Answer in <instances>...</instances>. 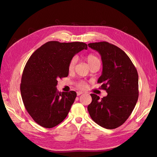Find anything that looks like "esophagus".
<instances>
[{
  "instance_id": "1",
  "label": "esophagus",
  "mask_w": 157,
  "mask_h": 157,
  "mask_svg": "<svg viewBox=\"0 0 157 157\" xmlns=\"http://www.w3.org/2000/svg\"><path fill=\"white\" fill-rule=\"evenodd\" d=\"M83 93H84V92H82V91H78V92H77V96H80V95L82 94Z\"/></svg>"
}]
</instances>
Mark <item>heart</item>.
<instances>
[{"instance_id": "obj_1", "label": "heart", "mask_w": 157, "mask_h": 157, "mask_svg": "<svg viewBox=\"0 0 157 157\" xmlns=\"http://www.w3.org/2000/svg\"><path fill=\"white\" fill-rule=\"evenodd\" d=\"M86 59L87 60L88 63L90 65V67H91L92 65L94 64L100 63V60H99V59L98 58V57L94 54H88V56H86ZM76 62H77V58H76L75 57H74V58H73L69 61V66H68L69 71L73 70ZM77 86L80 88H84L86 86V84L84 81H83V80H80V81L78 82Z\"/></svg>"}]
</instances>
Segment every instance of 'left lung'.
<instances>
[{
	"label": "left lung",
	"instance_id": "obj_1",
	"mask_svg": "<svg viewBox=\"0 0 157 157\" xmlns=\"http://www.w3.org/2000/svg\"><path fill=\"white\" fill-rule=\"evenodd\" d=\"M88 46L101 55L103 71L98 83L107 96L100 99L91 94L88 106L92 119L100 126L114 129L124 124L134 110L139 96L138 74L125 52L107 42Z\"/></svg>",
	"mask_w": 157,
	"mask_h": 157
}]
</instances>
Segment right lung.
Instances as JSON below:
<instances>
[{"instance_id": "obj_1", "label": "right lung", "mask_w": 157, "mask_h": 157, "mask_svg": "<svg viewBox=\"0 0 157 157\" xmlns=\"http://www.w3.org/2000/svg\"><path fill=\"white\" fill-rule=\"evenodd\" d=\"M84 42L50 41L38 48L23 69L20 91L27 111L38 124L51 128L67 116L77 97L75 91L61 92L58 79L67 77L73 57L84 49Z\"/></svg>"}]
</instances>
